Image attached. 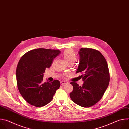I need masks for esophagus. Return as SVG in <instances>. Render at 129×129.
Instances as JSON below:
<instances>
[{"label":"esophagus","mask_w":129,"mask_h":129,"mask_svg":"<svg viewBox=\"0 0 129 129\" xmlns=\"http://www.w3.org/2000/svg\"><path fill=\"white\" fill-rule=\"evenodd\" d=\"M68 83L67 82H66V81H62V82H61V84L62 85H64L67 84H68Z\"/></svg>","instance_id":"obj_1"}]
</instances>
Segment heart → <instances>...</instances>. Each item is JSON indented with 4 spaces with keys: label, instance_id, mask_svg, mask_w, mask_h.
Wrapping results in <instances>:
<instances>
[{
    "label": "heart",
    "instance_id": "obj_1",
    "mask_svg": "<svg viewBox=\"0 0 129 129\" xmlns=\"http://www.w3.org/2000/svg\"><path fill=\"white\" fill-rule=\"evenodd\" d=\"M63 57L67 63L70 62L74 63L77 59L76 55L70 49H67L64 51L63 53Z\"/></svg>",
    "mask_w": 129,
    "mask_h": 129
}]
</instances>
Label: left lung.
Segmentation results:
<instances>
[{
    "mask_svg": "<svg viewBox=\"0 0 129 129\" xmlns=\"http://www.w3.org/2000/svg\"><path fill=\"white\" fill-rule=\"evenodd\" d=\"M79 54L80 62L76 71L82 72L80 76L84 81L79 86L71 82L73 91L70 93L71 100L83 107L95 105L103 97L108 87L110 75L107 63L102 54L92 48H81Z\"/></svg>",
    "mask_w": 129,
    "mask_h": 129,
    "instance_id": "1",
    "label": "left lung"
}]
</instances>
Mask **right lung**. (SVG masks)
Wrapping results in <instances>:
<instances>
[{
    "label": "right lung",
    "mask_w": 129,
    "mask_h": 129,
    "mask_svg": "<svg viewBox=\"0 0 129 129\" xmlns=\"http://www.w3.org/2000/svg\"><path fill=\"white\" fill-rule=\"evenodd\" d=\"M61 53L57 49L37 48L21 57L16 69L17 83L19 92L30 105L40 107L48 104L61 85L58 80L43 82V73Z\"/></svg>",
    "instance_id": "add662e5"
}]
</instances>
